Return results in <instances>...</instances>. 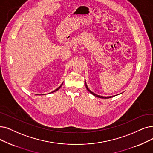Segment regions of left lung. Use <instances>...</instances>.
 <instances>
[{
  "instance_id": "8db88e82",
  "label": "left lung",
  "mask_w": 153,
  "mask_h": 153,
  "mask_svg": "<svg viewBox=\"0 0 153 153\" xmlns=\"http://www.w3.org/2000/svg\"><path fill=\"white\" fill-rule=\"evenodd\" d=\"M85 87H86V88H87V90L89 91V92L90 93V94H92L93 95H94V96H95V97H99V98H101V99H109V98H111V97H114L115 95H114V96H110V97H103V96H100V95H98L97 94H95V93H94V92H92V91H91L90 90H89V88H88V87H87V83H86V82L85 81Z\"/></svg>"
}]
</instances>
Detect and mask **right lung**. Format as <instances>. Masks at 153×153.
I'll list each match as a JSON object with an SVG mask.
<instances>
[{"label": "right lung", "instance_id": "right-lung-1", "mask_svg": "<svg viewBox=\"0 0 153 153\" xmlns=\"http://www.w3.org/2000/svg\"><path fill=\"white\" fill-rule=\"evenodd\" d=\"M63 83H62V85H60V86H59V87H58V88H56V90H54V91H52V92H51V93H53V92H54V91H57V90H59V88H61V87H62V85H63Z\"/></svg>", "mask_w": 153, "mask_h": 153}]
</instances>
